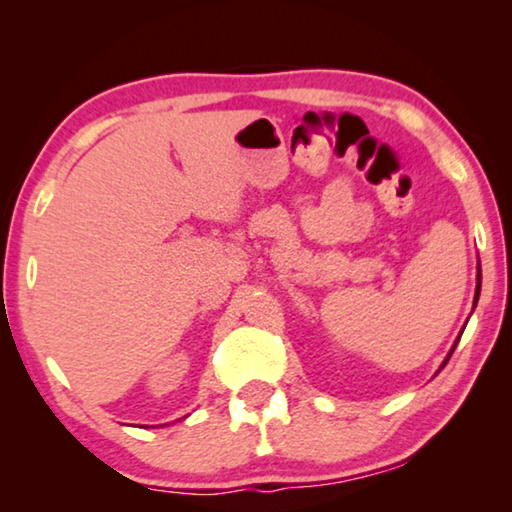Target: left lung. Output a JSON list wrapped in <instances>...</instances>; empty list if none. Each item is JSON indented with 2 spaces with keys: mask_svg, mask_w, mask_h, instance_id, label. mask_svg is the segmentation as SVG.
Masks as SVG:
<instances>
[{
  "mask_svg": "<svg viewBox=\"0 0 512 512\" xmlns=\"http://www.w3.org/2000/svg\"><path fill=\"white\" fill-rule=\"evenodd\" d=\"M479 293H481V266H479V273H476V296H474V305H476V300H479ZM454 348H456V343H454ZM454 348L449 350V354H447V359H445V363L449 361V357H452V352H454ZM443 363V366H445ZM440 366V368H443Z\"/></svg>",
  "mask_w": 512,
  "mask_h": 512,
  "instance_id": "1",
  "label": "left lung"
}]
</instances>
